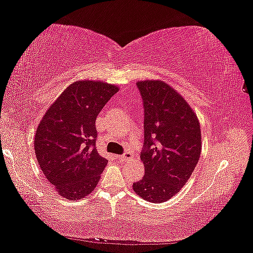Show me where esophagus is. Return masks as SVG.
<instances>
[{
	"label": "esophagus",
	"instance_id": "34e87169",
	"mask_svg": "<svg viewBox=\"0 0 253 253\" xmlns=\"http://www.w3.org/2000/svg\"><path fill=\"white\" fill-rule=\"evenodd\" d=\"M118 158H119V161H128L129 158H131V155H130V153L126 152V153L122 154L121 156H118Z\"/></svg>",
	"mask_w": 253,
	"mask_h": 253
}]
</instances>
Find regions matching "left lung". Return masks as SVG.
Masks as SVG:
<instances>
[{
  "label": "left lung",
  "mask_w": 253,
  "mask_h": 253,
  "mask_svg": "<svg viewBox=\"0 0 253 253\" xmlns=\"http://www.w3.org/2000/svg\"><path fill=\"white\" fill-rule=\"evenodd\" d=\"M144 105L142 179L132 190L161 203L178 193L198 164L202 143L198 117L176 90L161 80L137 83Z\"/></svg>",
  "instance_id": "1"
}]
</instances>
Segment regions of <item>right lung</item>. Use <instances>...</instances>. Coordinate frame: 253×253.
<instances>
[{"label": "right lung", "instance_id": "1", "mask_svg": "<svg viewBox=\"0 0 253 253\" xmlns=\"http://www.w3.org/2000/svg\"><path fill=\"white\" fill-rule=\"evenodd\" d=\"M117 91L116 85L101 81H76L50 106L38 126V163L63 198L83 199L99 182L107 160L96 148V119Z\"/></svg>", "mask_w": 253, "mask_h": 253}]
</instances>
